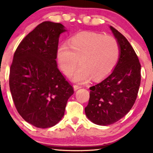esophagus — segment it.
Segmentation results:
<instances>
[{"instance_id":"34e87169","label":"esophagus","mask_w":153,"mask_h":153,"mask_svg":"<svg viewBox=\"0 0 153 153\" xmlns=\"http://www.w3.org/2000/svg\"><path fill=\"white\" fill-rule=\"evenodd\" d=\"M82 86L81 85H74V90L76 91V90H77L78 89H79V88H81Z\"/></svg>"}]
</instances>
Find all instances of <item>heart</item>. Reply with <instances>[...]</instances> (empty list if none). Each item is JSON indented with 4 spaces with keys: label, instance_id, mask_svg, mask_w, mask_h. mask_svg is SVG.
I'll return each mask as SVG.
<instances>
[{
    "label": "heart",
    "instance_id": "1",
    "mask_svg": "<svg viewBox=\"0 0 153 153\" xmlns=\"http://www.w3.org/2000/svg\"><path fill=\"white\" fill-rule=\"evenodd\" d=\"M119 44L114 37L93 32L79 33L61 44L57 50L60 69L68 76L77 63L80 65L71 76L76 82L85 83L93 77L99 80L112 71L119 59Z\"/></svg>",
    "mask_w": 153,
    "mask_h": 153
}]
</instances>
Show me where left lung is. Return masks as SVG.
<instances>
[{"label": "left lung", "instance_id": "8db88e82", "mask_svg": "<svg viewBox=\"0 0 153 153\" xmlns=\"http://www.w3.org/2000/svg\"><path fill=\"white\" fill-rule=\"evenodd\" d=\"M109 27L119 44V59L109 76L90 88L89 102L85 108L88 119L99 126L113 124L128 113L141 82V64L135 51L123 34Z\"/></svg>", "mask_w": 153, "mask_h": 153}]
</instances>
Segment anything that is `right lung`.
Returning <instances> with one entry per match:
<instances>
[{
	"instance_id": "add662e5",
	"label": "right lung",
	"mask_w": 153,
	"mask_h": 153,
	"mask_svg": "<svg viewBox=\"0 0 153 153\" xmlns=\"http://www.w3.org/2000/svg\"><path fill=\"white\" fill-rule=\"evenodd\" d=\"M60 23L39 24L20 42L10 68L9 87L17 111L27 123L47 128L62 119L71 85L57 68Z\"/></svg>"
}]
</instances>
